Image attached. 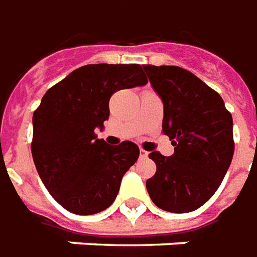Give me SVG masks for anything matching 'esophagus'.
Wrapping results in <instances>:
<instances>
[{
    "mask_svg": "<svg viewBox=\"0 0 257 257\" xmlns=\"http://www.w3.org/2000/svg\"><path fill=\"white\" fill-rule=\"evenodd\" d=\"M140 156H141V158H148V152L144 151V149H140Z\"/></svg>",
    "mask_w": 257,
    "mask_h": 257,
    "instance_id": "obj_1",
    "label": "esophagus"
}]
</instances>
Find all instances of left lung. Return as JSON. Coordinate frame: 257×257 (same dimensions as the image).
Instances as JSON below:
<instances>
[{
	"instance_id": "8db88e82",
	"label": "left lung",
	"mask_w": 257,
	"mask_h": 257,
	"mask_svg": "<svg viewBox=\"0 0 257 257\" xmlns=\"http://www.w3.org/2000/svg\"><path fill=\"white\" fill-rule=\"evenodd\" d=\"M143 67L163 101L162 130L174 147L172 156L149 154L156 173L147 190L166 212H192L212 198L230 167L232 116L216 91L183 67Z\"/></svg>"
}]
</instances>
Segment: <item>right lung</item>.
Segmentation results:
<instances>
[{
  "instance_id": "1",
  "label": "right lung",
  "mask_w": 257,
  "mask_h": 257,
  "mask_svg": "<svg viewBox=\"0 0 257 257\" xmlns=\"http://www.w3.org/2000/svg\"><path fill=\"white\" fill-rule=\"evenodd\" d=\"M147 83L140 65L96 63L76 69L44 94L33 113V161L45 188L66 210L87 216L113 203L140 149L132 141L109 147L94 130L109 119L116 91Z\"/></svg>"
}]
</instances>
